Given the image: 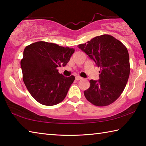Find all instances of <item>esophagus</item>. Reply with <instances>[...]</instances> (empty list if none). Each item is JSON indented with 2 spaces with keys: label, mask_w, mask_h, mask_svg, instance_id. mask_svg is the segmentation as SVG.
<instances>
[{
  "label": "esophagus",
  "mask_w": 146,
  "mask_h": 146,
  "mask_svg": "<svg viewBox=\"0 0 146 146\" xmlns=\"http://www.w3.org/2000/svg\"><path fill=\"white\" fill-rule=\"evenodd\" d=\"M75 79L76 80H81V79H82V78L80 77V76H76L75 77Z\"/></svg>",
  "instance_id": "34e87169"
}]
</instances>
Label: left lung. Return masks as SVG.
Listing matches in <instances>:
<instances>
[{
  "mask_svg": "<svg viewBox=\"0 0 146 146\" xmlns=\"http://www.w3.org/2000/svg\"><path fill=\"white\" fill-rule=\"evenodd\" d=\"M78 47L100 68L99 80H91L90 88L84 92L86 99L96 106L114 102L124 90L130 73L126 47L110 35L95 36Z\"/></svg>",
  "mask_w": 146,
  "mask_h": 146,
  "instance_id": "obj_1",
  "label": "left lung"
}]
</instances>
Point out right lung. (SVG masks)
Returning <instances> with one entry per match:
<instances>
[{
  "instance_id": "right-lung-1",
  "label": "right lung",
  "mask_w": 146,
  "mask_h": 146,
  "mask_svg": "<svg viewBox=\"0 0 146 146\" xmlns=\"http://www.w3.org/2000/svg\"><path fill=\"white\" fill-rule=\"evenodd\" d=\"M75 52L73 48L39 41L26 46L21 61L23 78L29 93L38 102L54 106L61 102L75 76H64L58 67L65 66Z\"/></svg>"
}]
</instances>
